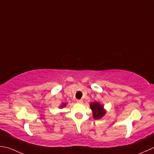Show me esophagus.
<instances>
[{"mask_svg": "<svg viewBox=\"0 0 154 154\" xmlns=\"http://www.w3.org/2000/svg\"><path fill=\"white\" fill-rule=\"evenodd\" d=\"M76 102H77V103H82L83 102V100H82V99H80V100H76Z\"/></svg>", "mask_w": 154, "mask_h": 154, "instance_id": "1", "label": "esophagus"}]
</instances>
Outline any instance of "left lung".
<instances>
[{
    "label": "left lung",
    "instance_id": "left-lung-1",
    "mask_svg": "<svg viewBox=\"0 0 154 154\" xmlns=\"http://www.w3.org/2000/svg\"><path fill=\"white\" fill-rule=\"evenodd\" d=\"M90 106L92 110L93 118L96 120L102 118L106 114V110L103 108V106L98 102L90 103Z\"/></svg>",
    "mask_w": 154,
    "mask_h": 154
}]
</instances>
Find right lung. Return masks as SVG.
Returning a JSON list of instances; mask_svg holds the SVG:
<instances>
[{"instance_id": "add662e5", "label": "right lung", "mask_w": 154, "mask_h": 154, "mask_svg": "<svg viewBox=\"0 0 154 154\" xmlns=\"http://www.w3.org/2000/svg\"><path fill=\"white\" fill-rule=\"evenodd\" d=\"M66 106V103H62V104L61 105L60 108H63V107H65Z\"/></svg>"}]
</instances>
